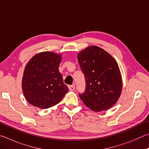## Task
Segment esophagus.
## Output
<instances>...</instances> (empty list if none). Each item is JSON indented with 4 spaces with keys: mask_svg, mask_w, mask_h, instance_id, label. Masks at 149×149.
<instances>
[{
    "mask_svg": "<svg viewBox=\"0 0 149 149\" xmlns=\"http://www.w3.org/2000/svg\"><path fill=\"white\" fill-rule=\"evenodd\" d=\"M68 88L70 91H74L75 90V86L74 85H69Z\"/></svg>",
    "mask_w": 149,
    "mask_h": 149,
    "instance_id": "34e87169",
    "label": "esophagus"
}]
</instances>
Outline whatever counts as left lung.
Segmentation results:
<instances>
[{"mask_svg":"<svg viewBox=\"0 0 149 149\" xmlns=\"http://www.w3.org/2000/svg\"><path fill=\"white\" fill-rule=\"evenodd\" d=\"M85 75L86 88L79 94L83 102L94 111L113 106L120 96L123 81L115 59L103 49L89 46L77 55Z\"/></svg>","mask_w":149,"mask_h":149,"instance_id":"8db88e82","label":"left lung"}]
</instances>
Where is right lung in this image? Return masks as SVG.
I'll return each instance as SVG.
<instances>
[{
    "label": "right lung",
    "mask_w": 149,
    "mask_h": 149,
    "mask_svg": "<svg viewBox=\"0 0 149 149\" xmlns=\"http://www.w3.org/2000/svg\"><path fill=\"white\" fill-rule=\"evenodd\" d=\"M62 56L50 51L34 55L25 66L22 89L29 104L47 109L61 102L68 91L58 66Z\"/></svg>",
    "instance_id": "1"
}]
</instances>
